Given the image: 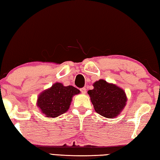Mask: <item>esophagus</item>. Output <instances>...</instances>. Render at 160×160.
Returning a JSON list of instances; mask_svg holds the SVG:
<instances>
[{
    "mask_svg": "<svg viewBox=\"0 0 160 160\" xmlns=\"http://www.w3.org/2000/svg\"><path fill=\"white\" fill-rule=\"evenodd\" d=\"M80 91H81V92H82V94H85L86 93V88H81V89H80Z\"/></svg>",
    "mask_w": 160,
    "mask_h": 160,
    "instance_id": "1",
    "label": "esophagus"
}]
</instances>
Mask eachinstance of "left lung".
Wrapping results in <instances>:
<instances>
[{
	"mask_svg": "<svg viewBox=\"0 0 160 160\" xmlns=\"http://www.w3.org/2000/svg\"><path fill=\"white\" fill-rule=\"evenodd\" d=\"M93 87V90H88V93L95 112L105 118L117 117L126 105L125 91L103 79L94 82Z\"/></svg>",
	"mask_w": 160,
	"mask_h": 160,
	"instance_id": "left-lung-1",
	"label": "left lung"
}]
</instances>
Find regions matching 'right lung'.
<instances>
[{
  "label": "right lung",
  "instance_id": "1",
  "mask_svg": "<svg viewBox=\"0 0 160 160\" xmlns=\"http://www.w3.org/2000/svg\"><path fill=\"white\" fill-rule=\"evenodd\" d=\"M80 92L73 86H64L61 82H56L39 94L37 106L46 117H58L69 109L72 97Z\"/></svg>",
  "mask_w": 160,
  "mask_h": 160
}]
</instances>
